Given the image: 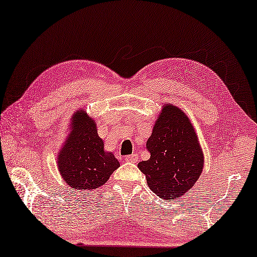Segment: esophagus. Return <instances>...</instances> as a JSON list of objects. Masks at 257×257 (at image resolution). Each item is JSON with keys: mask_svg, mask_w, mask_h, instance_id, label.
<instances>
[{"mask_svg": "<svg viewBox=\"0 0 257 257\" xmlns=\"http://www.w3.org/2000/svg\"><path fill=\"white\" fill-rule=\"evenodd\" d=\"M137 160H139V156H137V154L128 155L125 157V161H127V162H136Z\"/></svg>", "mask_w": 257, "mask_h": 257, "instance_id": "34e87169", "label": "esophagus"}]
</instances>
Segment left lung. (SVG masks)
Instances as JSON below:
<instances>
[{
  "mask_svg": "<svg viewBox=\"0 0 257 257\" xmlns=\"http://www.w3.org/2000/svg\"><path fill=\"white\" fill-rule=\"evenodd\" d=\"M146 148L150 158L139 168L160 198L174 201L201 176L204 157L196 133L184 112L172 104L162 107Z\"/></svg>",
  "mask_w": 257,
  "mask_h": 257,
  "instance_id": "obj_1",
  "label": "left lung"
}]
</instances>
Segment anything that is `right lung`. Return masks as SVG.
I'll return each mask as SVG.
<instances>
[{"instance_id":"add662e5","label":"right lung","mask_w":257,"mask_h":257,"mask_svg":"<svg viewBox=\"0 0 257 257\" xmlns=\"http://www.w3.org/2000/svg\"><path fill=\"white\" fill-rule=\"evenodd\" d=\"M70 136L58 158L60 172L73 189L91 191L109 180L120 167L111 153H105L96 124L84 110L75 112Z\"/></svg>"}]
</instances>
